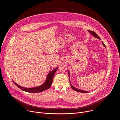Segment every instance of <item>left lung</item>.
Wrapping results in <instances>:
<instances>
[{
    "label": "left lung",
    "mask_w": 120,
    "mask_h": 120,
    "mask_svg": "<svg viewBox=\"0 0 120 120\" xmlns=\"http://www.w3.org/2000/svg\"><path fill=\"white\" fill-rule=\"evenodd\" d=\"M88 31H89V32H90V33L92 35H93V36H94L95 37H96V38H98V39H100V40H101V39H100V38L99 37V36H98V35L95 33V32L94 31H92V30H88ZM102 44H103V45L105 47V45H104V43L103 42H102ZM68 75H69V77L70 74H69V71H68ZM69 81H70V86H71V88H72L73 90H75V91H76L79 92H82V93H88V92H89V91H84V90H79V89L75 88V87H74V86H73V85L71 84L70 80H69Z\"/></svg>",
    "instance_id": "8db88e82"
}]
</instances>
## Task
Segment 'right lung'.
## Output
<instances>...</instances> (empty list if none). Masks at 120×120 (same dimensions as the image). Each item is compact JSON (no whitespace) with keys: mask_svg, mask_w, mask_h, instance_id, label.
Masks as SVG:
<instances>
[{"mask_svg":"<svg viewBox=\"0 0 120 120\" xmlns=\"http://www.w3.org/2000/svg\"><path fill=\"white\" fill-rule=\"evenodd\" d=\"M58 67L56 68L54 70L50 71L48 74L47 75L46 79L45 81V82L43 83L42 85H41L40 86L35 87V88H24V87L21 86H19L18 84L16 83L14 81L13 82L14 84L18 87L19 88L21 89L24 91L30 92V93H37V92H40L45 91V90H47V89H49L52 84L53 78L54 74H55L56 72V71Z\"/></svg>","mask_w":120,"mask_h":120,"instance_id":"right-lung-1","label":"right lung"}]
</instances>
